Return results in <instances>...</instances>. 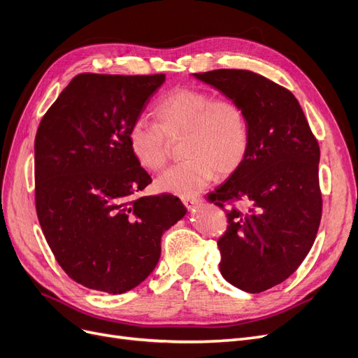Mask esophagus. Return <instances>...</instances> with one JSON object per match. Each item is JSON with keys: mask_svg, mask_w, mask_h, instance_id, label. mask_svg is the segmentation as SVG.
I'll use <instances>...</instances> for the list:
<instances>
[{"mask_svg": "<svg viewBox=\"0 0 358 358\" xmlns=\"http://www.w3.org/2000/svg\"><path fill=\"white\" fill-rule=\"evenodd\" d=\"M182 203H184V206H186L187 209H193L197 203L201 202V199L199 197H182Z\"/></svg>", "mask_w": 358, "mask_h": 358, "instance_id": "34e87169", "label": "esophagus"}]
</instances>
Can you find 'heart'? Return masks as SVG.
<instances>
[{
	"label": "heart",
	"mask_w": 358,
	"mask_h": 358,
	"mask_svg": "<svg viewBox=\"0 0 358 358\" xmlns=\"http://www.w3.org/2000/svg\"><path fill=\"white\" fill-rule=\"evenodd\" d=\"M155 124L136 121L128 129V143L138 164L161 171L169 157V141L180 137L184 161L171 166L157 180L159 189L181 196L201 192L215 171L229 176L242 165L249 149L245 110L214 92L178 87L159 100Z\"/></svg>",
	"instance_id": "1"
}]
</instances>
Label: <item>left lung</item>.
Returning a JSON list of instances; mask_svg holds the SVG:
<instances>
[{"label":"left lung","mask_w":358,"mask_h":358,"mask_svg":"<svg viewBox=\"0 0 358 358\" xmlns=\"http://www.w3.org/2000/svg\"><path fill=\"white\" fill-rule=\"evenodd\" d=\"M193 76L246 113L245 161L208 199L229 206V226L217 242L222 277L245 292H264L294 274L315 241L322 220L319 143L285 87L242 69Z\"/></svg>","instance_id":"1"}]
</instances>
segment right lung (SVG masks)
<instances>
[{
	"label": "right lung",
	"mask_w": 358,
	"mask_h": 358,
	"mask_svg": "<svg viewBox=\"0 0 358 358\" xmlns=\"http://www.w3.org/2000/svg\"><path fill=\"white\" fill-rule=\"evenodd\" d=\"M165 81L157 75H76L35 136V206L45 241L72 280L106 294L138 286L161 237L186 215L177 196H138L150 176L128 129Z\"/></svg>",
	"instance_id": "right-lung-1"
}]
</instances>
